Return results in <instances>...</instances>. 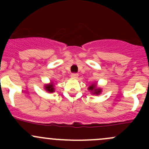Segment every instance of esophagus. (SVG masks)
I'll return each instance as SVG.
<instances>
[{
	"mask_svg": "<svg viewBox=\"0 0 149 149\" xmlns=\"http://www.w3.org/2000/svg\"><path fill=\"white\" fill-rule=\"evenodd\" d=\"M70 76H71V78H73V79H78L79 74H78V73H72V74L70 75Z\"/></svg>",
	"mask_w": 149,
	"mask_h": 149,
	"instance_id": "1",
	"label": "esophagus"
}]
</instances>
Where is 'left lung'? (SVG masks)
<instances>
[{
	"label": "left lung",
	"mask_w": 149,
	"mask_h": 149,
	"mask_svg": "<svg viewBox=\"0 0 149 149\" xmlns=\"http://www.w3.org/2000/svg\"><path fill=\"white\" fill-rule=\"evenodd\" d=\"M88 91L91 92V94L93 95H100L102 92V89L100 87L97 86V83H93L88 86Z\"/></svg>",
	"instance_id": "1"
}]
</instances>
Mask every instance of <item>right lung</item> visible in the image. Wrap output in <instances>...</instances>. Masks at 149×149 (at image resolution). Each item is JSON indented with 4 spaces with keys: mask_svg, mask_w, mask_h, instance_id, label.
Instances as JSON below:
<instances>
[{
    "mask_svg": "<svg viewBox=\"0 0 149 149\" xmlns=\"http://www.w3.org/2000/svg\"><path fill=\"white\" fill-rule=\"evenodd\" d=\"M55 82L50 81V83L45 84L44 85V89L48 93H53L55 91Z\"/></svg>",
    "mask_w": 149,
    "mask_h": 149,
    "instance_id": "right-lung-1",
    "label": "right lung"
}]
</instances>
